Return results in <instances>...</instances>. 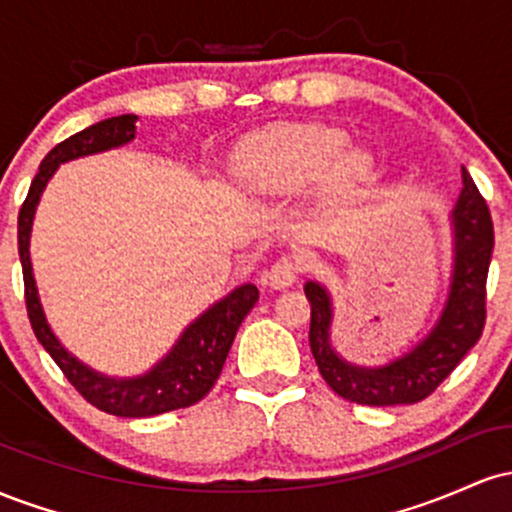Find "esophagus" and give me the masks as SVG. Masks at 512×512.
Returning a JSON list of instances; mask_svg holds the SVG:
<instances>
[{
    "mask_svg": "<svg viewBox=\"0 0 512 512\" xmlns=\"http://www.w3.org/2000/svg\"><path fill=\"white\" fill-rule=\"evenodd\" d=\"M298 272H301V267H298V262L293 260V257H279V260L269 267V272L264 274V279H267V284L272 286V289H286V286L296 284Z\"/></svg>",
    "mask_w": 512,
    "mask_h": 512,
    "instance_id": "1",
    "label": "esophagus"
}]
</instances>
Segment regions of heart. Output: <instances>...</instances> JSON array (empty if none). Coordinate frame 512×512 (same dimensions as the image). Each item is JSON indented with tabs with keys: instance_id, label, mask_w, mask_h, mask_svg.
Segmentation results:
<instances>
[{
	"instance_id": "obj_1",
	"label": "heart",
	"mask_w": 512,
	"mask_h": 512,
	"mask_svg": "<svg viewBox=\"0 0 512 512\" xmlns=\"http://www.w3.org/2000/svg\"><path fill=\"white\" fill-rule=\"evenodd\" d=\"M373 156L349 146L337 127H286L240 146L233 178L260 197L289 195L322 180L330 199H349L373 178Z\"/></svg>"
}]
</instances>
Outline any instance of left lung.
<instances>
[{"label": "left lung", "mask_w": 512, "mask_h": 512, "mask_svg": "<svg viewBox=\"0 0 512 512\" xmlns=\"http://www.w3.org/2000/svg\"><path fill=\"white\" fill-rule=\"evenodd\" d=\"M452 269L438 320L411 349L380 366L351 363L334 349L332 293L305 281L310 301V351L320 375L339 397L368 407L414 404L431 395L479 342L486 322V274L493 252V223L484 197L462 168V190L450 209Z\"/></svg>", "instance_id": "1"}]
</instances>
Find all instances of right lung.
Instances as JSON below:
<instances>
[{
  "mask_svg": "<svg viewBox=\"0 0 512 512\" xmlns=\"http://www.w3.org/2000/svg\"><path fill=\"white\" fill-rule=\"evenodd\" d=\"M137 120V115L108 117V120L81 129L74 137L57 144L40 163L38 175L33 178L26 202L19 211V257L23 267V284H26V308L35 337L45 346V351L55 358V363L67 375L69 383L84 395V399H88L93 407L105 411V414L125 416V419H144V416L185 409L207 395L219 380L240 322L245 320V315L250 313L252 305L260 298L255 284L236 286L231 293L211 303L204 313H199L180 332V337L170 346L168 354L158 358L146 373L127 375V378L105 375L101 370L86 366L52 332L43 303H40L31 262V233L40 197H43L45 187H48L52 175L57 173L62 163L103 154V151L120 149V146L134 142Z\"/></svg>",
  "mask_w": 512,
  "mask_h": 512,
  "instance_id": "obj_1",
  "label": "right lung"
}]
</instances>
